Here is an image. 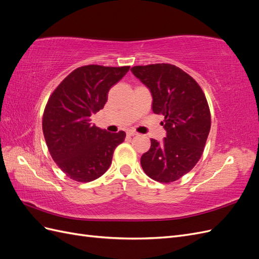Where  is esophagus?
Returning <instances> with one entry per match:
<instances>
[{"mask_svg":"<svg viewBox=\"0 0 259 259\" xmlns=\"http://www.w3.org/2000/svg\"><path fill=\"white\" fill-rule=\"evenodd\" d=\"M127 135H128V136H136V135H138V134H137L136 132H134V131H128V132H127Z\"/></svg>","mask_w":259,"mask_h":259,"instance_id":"esophagus-1","label":"esophagus"}]
</instances>
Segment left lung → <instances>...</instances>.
Segmentation results:
<instances>
[{
    "mask_svg": "<svg viewBox=\"0 0 259 259\" xmlns=\"http://www.w3.org/2000/svg\"><path fill=\"white\" fill-rule=\"evenodd\" d=\"M131 71L150 91L152 111L164 116L161 124L166 131L162 142L151 139L140 164L156 182H175L194 167L205 147L210 113L204 93L174 65L135 66Z\"/></svg>",
    "mask_w": 259,
    "mask_h": 259,
    "instance_id": "obj_1",
    "label": "left lung"
}]
</instances>
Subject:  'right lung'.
Returning <instances> with one entry per match:
<instances>
[{
    "mask_svg": "<svg viewBox=\"0 0 259 259\" xmlns=\"http://www.w3.org/2000/svg\"><path fill=\"white\" fill-rule=\"evenodd\" d=\"M130 67L89 65L75 69L54 91L43 114V134L53 160L75 182L89 183L104 175L114 149L126 134L109 133L92 124L104 108L108 93Z\"/></svg>",
    "mask_w": 259,
    "mask_h": 259,
    "instance_id": "1",
    "label": "right lung"
}]
</instances>
